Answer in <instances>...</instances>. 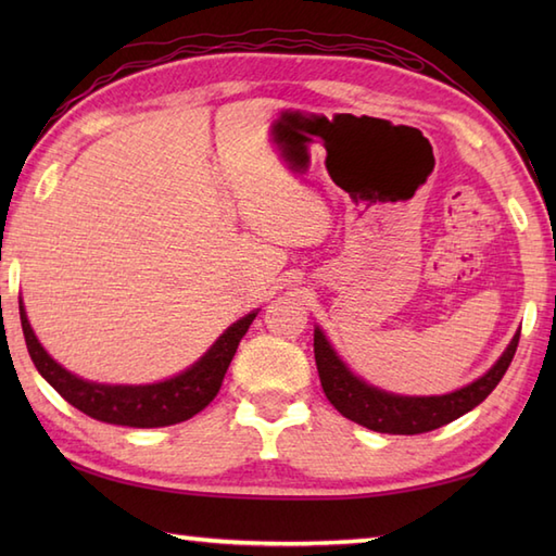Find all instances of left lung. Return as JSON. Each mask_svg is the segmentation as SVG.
I'll list each match as a JSON object with an SVG mask.
<instances>
[{
    "instance_id": "left-lung-1",
    "label": "left lung",
    "mask_w": 556,
    "mask_h": 556,
    "mask_svg": "<svg viewBox=\"0 0 556 556\" xmlns=\"http://www.w3.org/2000/svg\"><path fill=\"white\" fill-rule=\"evenodd\" d=\"M518 337H521V329L514 334L509 346L504 349L497 363H494L485 375H480L478 380L456 389V392L440 396H404L368 384L339 358V353L329 344V339L325 337L320 327H315L313 346L325 394L329 399V404H332L341 416L375 432L420 434L442 428V425L460 418L464 413L473 410L478 404H482V401L492 394V389L500 384L506 368L511 365L518 346Z\"/></svg>"
}]
</instances>
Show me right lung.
<instances>
[{"mask_svg": "<svg viewBox=\"0 0 556 556\" xmlns=\"http://www.w3.org/2000/svg\"><path fill=\"white\" fill-rule=\"evenodd\" d=\"M18 311L28 353L45 380L86 416L110 425H126V428H164V425L184 422L203 410L217 396L233 353L257 315V311H251L224 329L215 344L191 368L169 377V380L152 384H104L83 380L64 365H59L35 337L21 299Z\"/></svg>", "mask_w": 556, "mask_h": 556, "instance_id": "1", "label": "right lung"}]
</instances>
